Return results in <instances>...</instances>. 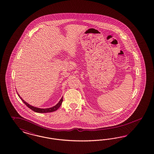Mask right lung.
Segmentation results:
<instances>
[{
    "label": "right lung",
    "instance_id": "add662e5",
    "mask_svg": "<svg viewBox=\"0 0 154 154\" xmlns=\"http://www.w3.org/2000/svg\"><path fill=\"white\" fill-rule=\"evenodd\" d=\"M17 94H18L19 98L21 99V100L23 102V103H25V104H26L27 106H28L30 109H31V110H32V111H34L35 112H37V113H49V112H51L55 111L60 107V106L61 105L63 101V97H62L61 100H60V101L57 104L54 105V106H53V107L49 108H44V109L43 108H39L35 107V106H32L31 105L27 103H26L25 100L19 96L18 93L17 92Z\"/></svg>",
    "mask_w": 154,
    "mask_h": 154
}]
</instances>
